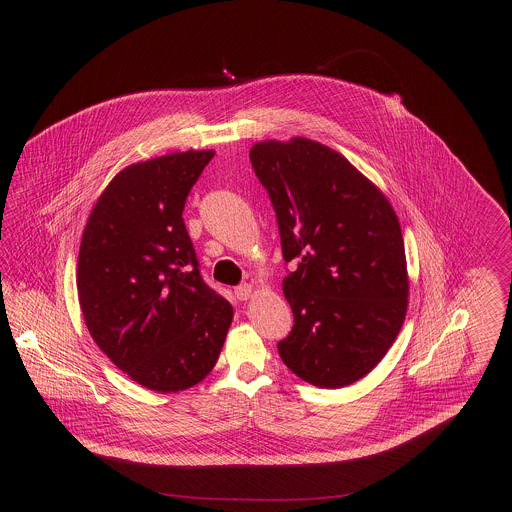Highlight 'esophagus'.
<instances>
[{"instance_id":"obj_1","label":"esophagus","mask_w":512,"mask_h":512,"mask_svg":"<svg viewBox=\"0 0 512 512\" xmlns=\"http://www.w3.org/2000/svg\"><path fill=\"white\" fill-rule=\"evenodd\" d=\"M236 297L240 299V301H247L251 295H253V286L251 284H240V286H236Z\"/></svg>"}]
</instances>
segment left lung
<instances>
[{"mask_svg":"<svg viewBox=\"0 0 512 512\" xmlns=\"http://www.w3.org/2000/svg\"><path fill=\"white\" fill-rule=\"evenodd\" d=\"M274 207L282 282L293 328L284 365L318 388H343L388 353L407 313L409 280L399 220L384 194L343 155L313 140L249 151Z\"/></svg>","mask_w":512,"mask_h":512,"instance_id":"left-lung-1","label":"left lung"}]
</instances>
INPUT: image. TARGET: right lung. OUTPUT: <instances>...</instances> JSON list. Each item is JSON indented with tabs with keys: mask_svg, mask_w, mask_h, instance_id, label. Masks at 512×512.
I'll use <instances>...</instances> for the list:
<instances>
[{
	"mask_svg": "<svg viewBox=\"0 0 512 512\" xmlns=\"http://www.w3.org/2000/svg\"><path fill=\"white\" fill-rule=\"evenodd\" d=\"M215 151L122 169L84 228L76 286L99 349L144 388L188 390L217 363L232 305L201 276L182 211Z\"/></svg>",
	"mask_w": 512,
	"mask_h": 512,
	"instance_id": "obj_1",
	"label": "right lung"
}]
</instances>
